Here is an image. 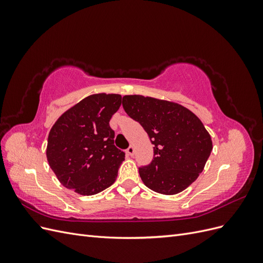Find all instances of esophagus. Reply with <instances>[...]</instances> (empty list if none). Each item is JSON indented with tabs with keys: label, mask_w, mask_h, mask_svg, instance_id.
Returning a JSON list of instances; mask_svg holds the SVG:
<instances>
[{
	"label": "esophagus",
	"mask_w": 263,
	"mask_h": 263,
	"mask_svg": "<svg viewBox=\"0 0 263 263\" xmlns=\"http://www.w3.org/2000/svg\"><path fill=\"white\" fill-rule=\"evenodd\" d=\"M126 151H127V154H128L129 156H132V157H133V156H134V154H135V148H134L133 146H129V147H128V149H127Z\"/></svg>",
	"instance_id": "1"
}]
</instances>
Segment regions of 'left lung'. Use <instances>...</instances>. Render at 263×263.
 Returning <instances> with one entry per match:
<instances>
[{
    "instance_id": "1",
    "label": "left lung",
    "mask_w": 263,
    "mask_h": 263,
    "mask_svg": "<svg viewBox=\"0 0 263 263\" xmlns=\"http://www.w3.org/2000/svg\"><path fill=\"white\" fill-rule=\"evenodd\" d=\"M123 107L144 127L154 145L153 161L139 168L145 185L173 195L192 184L213 149L201 119L178 103L137 94L125 95Z\"/></svg>"
}]
</instances>
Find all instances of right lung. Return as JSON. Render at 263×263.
I'll use <instances>...</instances> for the list:
<instances>
[{
  "label": "right lung",
  "mask_w": 263,
  "mask_h": 263,
  "mask_svg": "<svg viewBox=\"0 0 263 263\" xmlns=\"http://www.w3.org/2000/svg\"><path fill=\"white\" fill-rule=\"evenodd\" d=\"M121 104L119 94H92L55 121L46 156L63 186L80 195H94L115 182L125 154L114 146L109 121Z\"/></svg>",
  "instance_id": "1"
}]
</instances>
